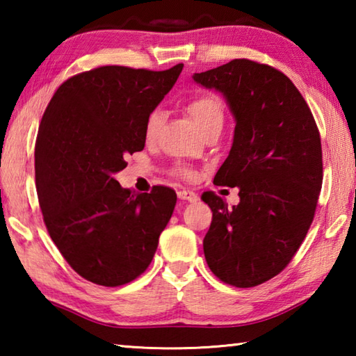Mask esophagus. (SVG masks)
Segmentation results:
<instances>
[{"mask_svg":"<svg viewBox=\"0 0 356 356\" xmlns=\"http://www.w3.org/2000/svg\"><path fill=\"white\" fill-rule=\"evenodd\" d=\"M177 196L180 197V200L188 201V202H196L197 200H200L197 193L191 191V190H180V191H177Z\"/></svg>","mask_w":356,"mask_h":356,"instance_id":"obj_1","label":"esophagus"}]
</instances>
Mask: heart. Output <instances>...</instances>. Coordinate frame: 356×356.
Wrapping results in <instances>:
<instances>
[{
    "mask_svg": "<svg viewBox=\"0 0 356 356\" xmlns=\"http://www.w3.org/2000/svg\"><path fill=\"white\" fill-rule=\"evenodd\" d=\"M188 113L201 131L212 127V125H222V119H225V108H222L221 100L213 94H204L193 99L188 105ZM161 120H163V113L160 110H154L149 114L146 119L147 136L155 135Z\"/></svg>",
    "mask_w": 356,
    "mask_h": 356,
    "instance_id": "1",
    "label": "heart"
}]
</instances>
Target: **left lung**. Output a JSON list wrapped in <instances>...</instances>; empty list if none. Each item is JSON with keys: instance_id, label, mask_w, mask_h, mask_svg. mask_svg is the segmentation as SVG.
Here are the masks:
<instances>
[{"instance_id": "left-lung-1", "label": "left lung", "mask_w": 356, "mask_h": 356, "mask_svg": "<svg viewBox=\"0 0 356 356\" xmlns=\"http://www.w3.org/2000/svg\"><path fill=\"white\" fill-rule=\"evenodd\" d=\"M225 97L236 120L232 147L213 184L237 186L232 209L212 191L204 256L221 281L254 287L278 275L300 248L322 188V146L303 95L270 65L234 59L193 75Z\"/></svg>"}]
</instances>
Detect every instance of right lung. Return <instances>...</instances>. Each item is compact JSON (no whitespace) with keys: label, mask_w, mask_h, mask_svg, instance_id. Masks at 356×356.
Wrapping results in <instances>:
<instances>
[{"label":"right lung","mask_w":356,"mask_h":356,"mask_svg":"<svg viewBox=\"0 0 356 356\" xmlns=\"http://www.w3.org/2000/svg\"><path fill=\"white\" fill-rule=\"evenodd\" d=\"M184 64L161 72L122 65L83 72L48 104L35 141V188L48 234L84 280L116 287L152 262L176 207L168 186L122 188L114 174L146 143V119Z\"/></svg>","instance_id":"add662e5"}]
</instances>
